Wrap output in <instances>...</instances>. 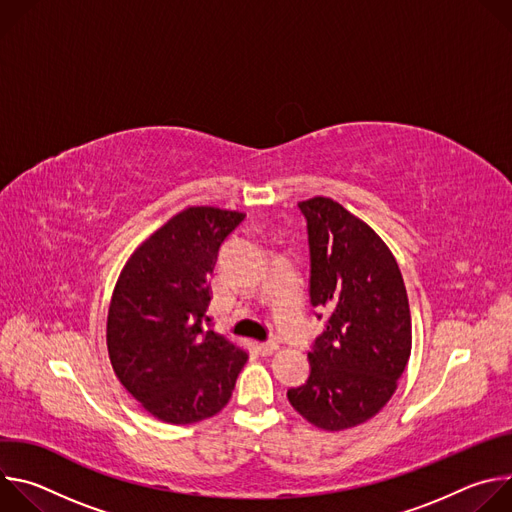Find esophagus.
<instances>
[{
    "label": "esophagus",
    "mask_w": 512,
    "mask_h": 512,
    "mask_svg": "<svg viewBox=\"0 0 512 512\" xmlns=\"http://www.w3.org/2000/svg\"><path fill=\"white\" fill-rule=\"evenodd\" d=\"M257 350L261 356H271L279 350V346L275 342H261V344H257Z\"/></svg>",
    "instance_id": "obj_1"
}]
</instances>
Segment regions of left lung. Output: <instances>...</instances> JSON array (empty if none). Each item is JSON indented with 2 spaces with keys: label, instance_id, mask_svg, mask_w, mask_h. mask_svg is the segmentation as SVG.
Segmentation results:
<instances>
[{
  "label": "left lung",
  "instance_id": "8db88e82",
  "mask_svg": "<svg viewBox=\"0 0 512 512\" xmlns=\"http://www.w3.org/2000/svg\"><path fill=\"white\" fill-rule=\"evenodd\" d=\"M310 237V298L326 330L308 352L306 385L287 399L306 421L342 431L375 417L397 391L411 356V312L387 243L326 196L300 202Z\"/></svg>",
  "mask_w": 512,
  "mask_h": 512
}]
</instances>
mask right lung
I'll return each mask as SVG.
<instances>
[{
  "instance_id": "add662e5",
  "label": "right lung",
  "mask_w": 512,
  "mask_h": 512,
  "mask_svg": "<svg viewBox=\"0 0 512 512\" xmlns=\"http://www.w3.org/2000/svg\"><path fill=\"white\" fill-rule=\"evenodd\" d=\"M245 212L186 206L125 261L107 314V350L125 391L156 419L190 425L221 411L249 358L202 330L208 275Z\"/></svg>"
}]
</instances>
